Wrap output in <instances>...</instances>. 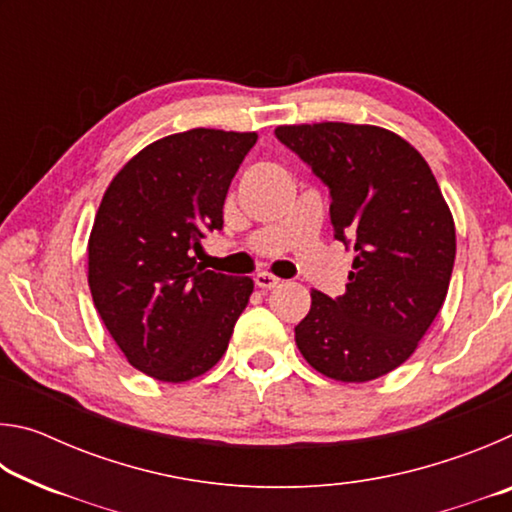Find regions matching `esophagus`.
<instances>
[{
  "instance_id": "34e87169",
  "label": "esophagus",
  "mask_w": 512,
  "mask_h": 512,
  "mask_svg": "<svg viewBox=\"0 0 512 512\" xmlns=\"http://www.w3.org/2000/svg\"><path fill=\"white\" fill-rule=\"evenodd\" d=\"M255 284L262 291H268V289H275L277 284H280V277H275L271 273H257L255 275Z\"/></svg>"
}]
</instances>
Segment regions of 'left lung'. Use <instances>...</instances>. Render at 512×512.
<instances>
[{
    "mask_svg": "<svg viewBox=\"0 0 512 512\" xmlns=\"http://www.w3.org/2000/svg\"><path fill=\"white\" fill-rule=\"evenodd\" d=\"M329 187L334 237L354 246L345 293L311 291L296 345L320 375L370 381L411 357L443 307L456 257L452 212L427 160L386 128L277 126Z\"/></svg>",
    "mask_w": 512,
    "mask_h": 512,
    "instance_id": "1",
    "label": "left lung"
}]
</instances>
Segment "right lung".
I'll use <instances>...</instances> for the list:
<instances>
[{
	"label": "right lung",
	"mask_w": 512,
	"mask_h": 512,
	"mask_svg": "<svg viewBox=\"0 0 512 512\" xmlns=\"http://www.w3.org/2000/svg\"><path fill=\"white\" fill-rule=\"evenodd\" d=\"M257 133L192 128L153 142L124 164L88 241V284L103 325L133 368L180 384L228 350L250 277L196 262L205 232L223 228V203Z\"/></svg>",
	"instance_id": "right-lung-1"
}]
</instances>
